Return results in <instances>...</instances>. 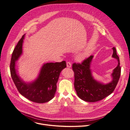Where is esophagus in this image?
Returning <instances> with one entry per match:
<instances>
[{
  "mask_svg": "<svg viewBox=\"0 0 130 130\" xmlns=\"http://www.w3.org/2000/svg\"><path fill=\"white\" fill-rule=\"evenodd\" d=\"M66 64H67V67H69V68L71 67L72 64H71V63L70 62V61H67Z\"/></svg>",
  "mask_w": 130,
  "mask_h": 130,
  "instance_id": "obj_1",
  "label": "esophagus"
}]
</instances>
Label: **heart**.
Listing matches in <instances>:
<instances>
[{
  "instance_id": "1",
  "label": "heart",
  "mask_w": 130,
  "mask_h": 130,
  "mask_svg": "<svg viewBox=\"0 0 130 130\" xmlns=\"http://www.w3.org/2000/svg\"><path fill=\"white\" fill-rule=\"evenodd\" d=\"M86 57V55L85 54H83L80 55L78 57V59L80 61H82V60H84V59H85Z\"/></svg>"
}]
</instances>
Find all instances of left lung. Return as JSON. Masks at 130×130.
<instances>
[{
    "mask_svg": "<svg viewBox=\"0 0 130 130\" xmlns=\"http://www.w3.org/2000/svg\"><path fill=\"white\" fill-rule=\"evenodd\" d=\"M112 57L118 61L117 67L112 74L113 79L107 84H103L94 79L92 75L90 65L93 55L84 59L81 63H74L72 69L74 72V87L78 96L88 102H95L103 100L114 90L121 75L119 57L115 47H113Z\"/></svg>",
    "mask_w": 130,
    "mask_h": 130,
    "instance_id": "1",
    "label": "left lung"
}]
</instances>
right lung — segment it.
Listing matches in <instances>:
<instances>
[{
  "label": "right lung",
  "mask_w": 130,
  "mask_h": 130,
  "mask_svg": "<svg viewBox=\"0 0 130 130\" xmlns=\"http://www.w3.org/2000/svg\"><path fill=\"white\" fill-rule=\"evenodd\" d=\"M24 36L19 40L12 52L10 64L11 76L18 92L23 96L32 102L44 103L54 98L59 74L66 67V61L44 64L38 78L32 83H26L19 77L15 69L16 61L22 54Z\"/></svg>",
  "instance_id": "obj_1"
}]
</instances>
